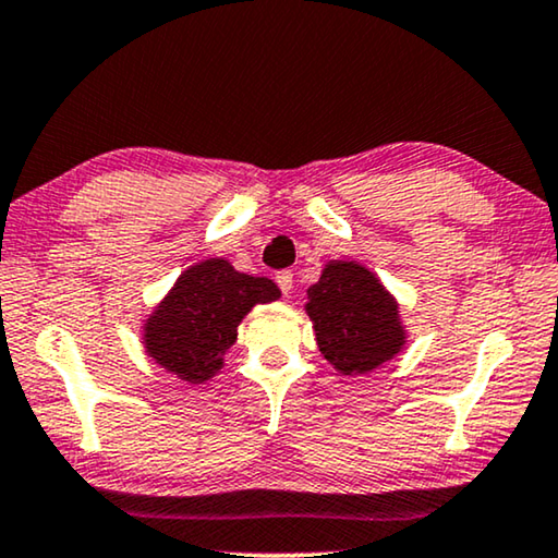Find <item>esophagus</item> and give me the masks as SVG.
Masks as SVG:
<instances>
[{"mask_svg": "<svg viewBox=\"0 0 558 558\" xmlns=\"http://www.w3.org/2000/svg\"><path fill=\"white\" fill-rule=\"evenodd\" d=\"M277 284H279V289H281V294H292L294 274H292V271H279V274H277Z\"/></svg>", "mask_w": 558, "mask_h": 558, "instance_id": "obj_1", "label": "esophagus"}]
</instances>
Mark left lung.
Here are the masks:
<instances>
[{"instance_id": "obj_1", "label": "left lung", "mask_w": 558, "mask_h": 558, "mask_svg": "<svg viewBox=\"0 0 558 558\" xmlns=\"http://www.w3.org/2000/svg\"><path fill=\"white\" fill-rule=\"evenodd\" d=\"M306 299L319 352L337 373H373L405 344L398 302L362 264L329 262Z\"/></svg>"}]
</instances>
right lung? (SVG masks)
<instances>
[{"label": "right lung", "instance_id": "add662e5", "mask_svg": "<svg viewBox=\"0 0 558 558\" xmlns=\"http://www.w3.org/2000/svg\"><path fill=\"white\" fill-rule=\"evenodd\" d=\"M274 299L279 289L271 279L241 274L226 259L201 262L181 274L145 322V352L185 383H206L223 367L246 312Z\"/></svg>", "mask_w": 558, "mask_h": 558}]
</instances>
